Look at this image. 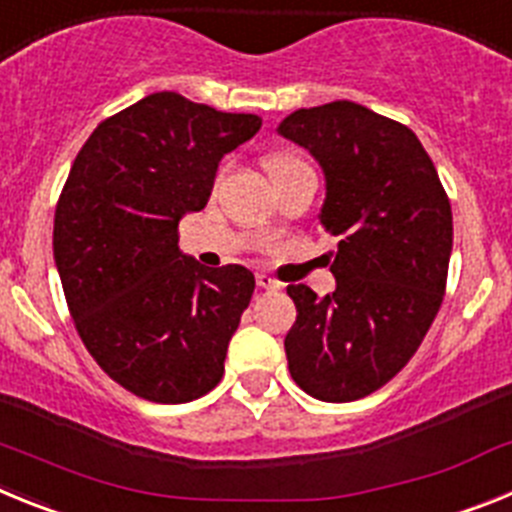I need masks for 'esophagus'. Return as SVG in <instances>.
<instances>
[{
  "instance_id": "esophagus-1",
  "label": "esophagus",
  "mask_w": 512,
  "mask_h": 512,
  "mask_svg": "<svg viewBox=\"0 0 512 512\" xmlns=\"http://www.w3.org/2000/svg\"><path fill=\"white\" fill-rule=\"evenodd\" d=\"M256 284H259L261 289H279V287H282L277 279L269 277V274H264V271H261V274H256Z\"/></svg>"
}]
</instances>
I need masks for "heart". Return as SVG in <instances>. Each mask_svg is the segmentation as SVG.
Returning <instances> with one entry per match:
<instances>
[{
    "label": "heart",
    "mask_w": 512,
    "mask_h": 512,
    "mask_svg": "<svg viewBox=\"0 0 512 512\" xmlns=\"http://www.w3.org/2000/svg\"><path fill=\"white\" fill-rule=\"evenodd\" d=\"M289 161H297V158H289V156H277V158H271V161H269V171L274 169V166L289 164Z\"/></svg>",
    "instance_id": "heart-1"
}]
</instances>
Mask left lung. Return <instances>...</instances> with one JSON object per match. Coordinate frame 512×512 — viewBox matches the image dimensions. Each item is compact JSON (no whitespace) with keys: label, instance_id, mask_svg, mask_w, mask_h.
<instances>
[{"label":"left lung","instance_id":"obj_1","mask_svg":"<svg viewBox=\"0 0 512 512\" xmlns=\"http://www.w3.org/2000/svg\"><path fill=\"white\" fill-rule=\"evenodd\" d=\"M279 135L325 174L320 225L338 235L336 289L289 284L297 320L284 338L289 374L307 395H372L413 359L446 292L451 205L418 135L348 99L297 110Z\"/></svg>","mask_w":512,"mask_h":512}]
</instances>
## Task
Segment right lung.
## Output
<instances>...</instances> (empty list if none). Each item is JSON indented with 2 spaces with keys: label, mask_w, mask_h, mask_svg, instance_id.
Segmentation results:
<instances>
[{
  "label": "right lung",
  "mask_w": 512,
  "mask_h": 512,
  "mask_svg": "<svg viewBox=\"0 0 512 512\" xmlns=\"http://www.w3.org/2000/svg\"><path fill=\"white\" fill-rule=\"evenodd\" d=\"M259 128V115L148 94L99 122L63 184L53 256L71 318L104 374L143 400L179 405L223 379L256 279L184 256L179 220Z\"/></svg>",
  "instance_id": "add662e5"
}]
</instances>
